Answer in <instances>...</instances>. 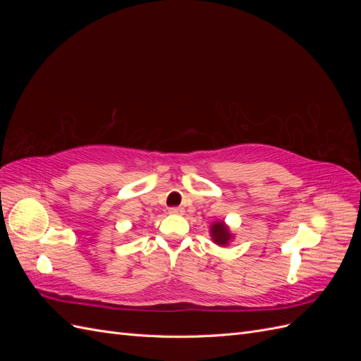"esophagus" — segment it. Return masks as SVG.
I'll use <instances>...</instances> for the list:
<instances>
[{
  "label": "esophagus",
  "mask_w": 361,
  "mask_h": 361,
  "mask_svg": "<svg viewBox=\"0 0 361 361\" xmlns=\"http://www.w3.org/2000/svg\"><path fill=\"white\" fill-rule=\"evenodd\" d=\"M169 212L173 214V215H182L185 211H183V207H180V206H173V207H170Z\"/></svg>",
  "instance_id": "esophagus-1"
}]
</instances>
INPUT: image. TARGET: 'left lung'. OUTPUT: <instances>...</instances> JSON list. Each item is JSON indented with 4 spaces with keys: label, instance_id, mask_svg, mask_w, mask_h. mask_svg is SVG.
I'll return each instance as SVG.
<instances>
[{
    "label": "left lung",
    "instance_id": "8db88e82",
    "mask_svg": "<svg viewBox=\"0 0 361 361\" xmlns=\"http://www.w3.org/2000/svg\"><path fill=\"white\" fill-rule=\"evenodd\" d=\"M211 235L218 245H226L232 236L231 232H228L227 226L223 221H218L211 227Z\"/></svg>",
    "mask_w": 361,
    "mask_h": 361
}]
</instances>
